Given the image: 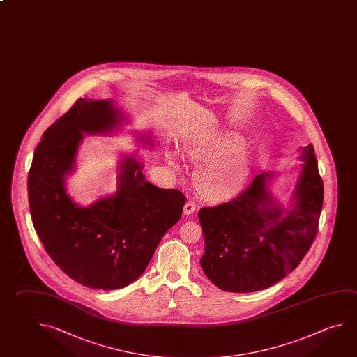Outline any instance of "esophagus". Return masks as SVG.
<instances>
[{"label":"esophagus","instance_id":"1","mask_svg":"<svg viewBox=\"0 0 357 357\" xmlns=\"http://www.w3.org/2000/svg\"><path fill=\"white\" fill-rule=\"evenodd\" d=\"M195 212V204H194L193 202H187L185 204H184V208H183V213L185 214V215H190V214H193Z\"/></svg>","mask_w":357,"mask_h":357}]
</instances>
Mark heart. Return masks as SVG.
Instances as JSON below:
<instances>
[{
	"label": "heart",
	"instance_id": "1",
	"mask_svg": "<svg viewBox=\"0 0 357 357\" xmlns=\"http://www.w3.org/2000/svg\"><path fill=\"white\" fill-rule=\"evenodd\" d=\"M245 142L237 135H215L212 138L190 139L183 144V154L192 164L195 190L202 198L223 202L243 189L252 172V157L244 148ZM167 163L179 170L174 153L167 154Z\"/></svg>",
	"mask_w": 357,
	"mask_h": 357
}]
</instances>
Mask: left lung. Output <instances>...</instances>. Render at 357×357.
I'll return each mask as SVG.
<instances>
[{
	"mask_svg": "<svg viewBox=\"0 0 357 357\" xmlns=\"http://www.w3.org/2000/svg\"><path fill=\"white\" fill-rule=\"evenodd\" d=\"M313 151L312 144L300 149V176L287 204L275 199L271 189L281 173L263 172L237 198L200 209V266L217 287L238 294L261 291L303 259L316 237L324 203Z\"/></svg>",
	"mask_w": 357,
	"mask_h": 357,
	"instance_id": "obj_1",
	"label": "left lung"
}]
</instances>
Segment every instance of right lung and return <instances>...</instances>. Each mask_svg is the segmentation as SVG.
<instances>
[{"instance_id":"right-lung-1","label":"right lung","mask_w":357,"mask_h":357,"mask_svg":"<svg viewBox=\"0 0 357 357\" xmlns=\"http://www.w3.org/2000/svg\"><path fill=\"white\" fill-rule=\"evenodd\" d=\"M130 119L113 99H79L43 134L29 172L32 223L45 250L70 278L93 289H118L144 272L164 234L181 219L184 195L146 181L137 153L120 154L116 192L82 206L70 195L85 135H112ZM148 149L151 132H132Z\"/></svg>"}]
</instances>
